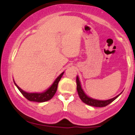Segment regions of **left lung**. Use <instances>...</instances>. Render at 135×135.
<instances>
[{
  "label": "left lung",
  "instance_id": "obj_1",
  "mask_svg": "<svg viewBox=\"0 0 135 135\" xmlns=\"http://www.w3.org/2000/svg\"><path fill=\"white\" fill-rule=\"evenodd\" d=\"M76 83H77V93H78L79 96L80 100L83 101L84 103H86L88 105H91L93 107H105L110 103H112L113 101L115 100L117 97L120 95V94H118L115 97L113 98L109 99L107 100H95V99L91 98L87 96L84 92L83 89H82L81 85H80V83L79 81V79L78 76H77L76 78Z\"/></svg>",
  "mask_w": 135,
  "mask_h": 135
}]
</instances>
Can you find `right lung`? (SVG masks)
I'll return each mask as SVG.
<instances>
[{
  "label": "right lung",
  "mask_w": 135,
  "mask_h": 135,
  "mask_svg": "<svg viewBox=\"0 0 135 135\" xmlns=\"http://www.w3.org/2000/svg\"><path fill=\"white\" fill-rule=\"evenodd\" d=\"M64 74V72L61 73L59 76L57 77L56 79L55 80L53 84L51 85L50 88L49 89H47V90L43 93H27L24 91L23 90L20 88L18 85L15 83V82L14 81V83L16 85V86L18 88V89H19V91L21 92V93L28 100L31 102H47L48 100H51L53 96L55 95L56 92L57 88H58V84L59 81L61 79V77H62L63 74Z\"/></svg>",
  "instance_id": "add662e5"
}]
</instances>
